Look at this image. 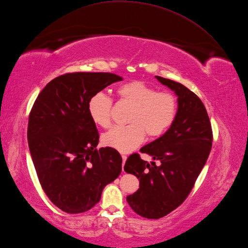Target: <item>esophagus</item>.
I'll return each instance as SVG.
<instances>
[{
    "label": "esophagus",
    "instance_id": "esophagus-1",
    "mask_svg": "<svg viewBox=\"0 0 248 248\" xmlns=\"http://www.w3.org/2000/svg\"><path fill=\"white\" fill-rule=\"evenodd\" d=\"M126 159H127V156H126V155H122V160H123V165L125 164V162H126Z\"/></svg>",
    "mask_w": 248,
    "mask_h": 248
}]
</instances>
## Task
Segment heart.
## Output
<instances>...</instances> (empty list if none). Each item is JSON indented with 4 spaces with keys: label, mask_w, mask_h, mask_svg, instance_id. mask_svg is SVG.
<instances>
[{
    "label": "heart",
    "mask_w": 248,
    "mask_h": 248,
    "mask_svg": "<svg viewBox=\"0 0 248 248\" xmlns=\"http://www.w3.org/2000/svg\"><path fill=\"white\" fill-rule=\"evenodd\" d=\"M121 103L131 107L127 126H116L102 136V142L108 147L128 153L137 148L145 139L161 137L170 127L177 116L178 102L170 93L158 90L142 81H131L117 89ZM88 113L93 122L101 127L111 123L112 101L103 93H96L88 101Z\"/></svg>",
    "instance_id": "heart-1"
}]
</instances>
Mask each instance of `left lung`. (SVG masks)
I'll use <instances>...</instances> for the list:
<instances>
[{
    "instance_id": "8db88e82",
    "label": "left lung",
    "mask_w": 248,
    "mask_h": 248,
    "mask_svg": "<svg viewBox=\"0 0 248 248\" xmlns=\"http://www.w3.org/2000/svg\"><path fill=\"white\" fill-rule=\"evenodd\" d=\"M155 78L178 96L177 116L170 129L140 149L159 160L160 165L149 164L139 154H132L124 166L126 172L140 181V188L126 200L136 214L147 219H160L185 201L213 144L210 121L200 98L181 83Z\"/></svg>"
}]
</instances>
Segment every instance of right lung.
<instances>
[{"instance_id":"1","label":"right lung","mask_w":248,"mask_h":248,"mask_svg":"<svg viewBox=\"0 0 248 248\" xmlns=\"http://www.w3.org/2000/svg\"><path fill=\"white\" fill-rule=\"evenodd\" d=\"M122 80L109 72L65 74L34 101L27 129L30 155L42 188L65 213L92 209L122 171L116 149H96L99 132L87 108L90 96Z\"/></svg>"}]
</instances>
